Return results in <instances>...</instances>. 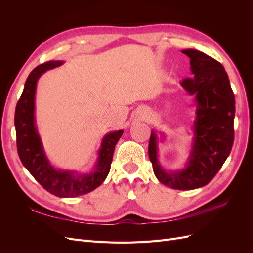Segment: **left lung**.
I'll return each mask as SVG.
<instances>
[{"label": "left lung", "mask_w": 253, "mask_h": 253, "mask_svg": "<svg viewBox=\"0 0 253 253\" xmlns=\"http://www.w3.org/2000/svg\"><path fill=\"white\" fill-rule=\"evenodd\" d=\"M193 76L181 86L195 97L193 140L183 169L166 171L158 162L157 135L152 131L149 157L157 179L176 190H193L209 183L226 162L234 139L235 99L224 66L196 49H183Z\"/></svg>", "instance_id": "obj_1"}]
</instances>
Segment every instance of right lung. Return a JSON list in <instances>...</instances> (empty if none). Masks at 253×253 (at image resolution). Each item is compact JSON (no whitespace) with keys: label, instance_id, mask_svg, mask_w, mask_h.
I'll return each instance as SVG.
<instances>
[{"label":"right lung","instance_id":"1","mask_svg":"<svg viewBox=\"0 0 253 253\" xmlns=\"http://www.w3.org/2000/svg\"><path fill=\"white\" fill-rule=\"evenodd\" d=\"M62 64L63 61H48L37 66L29 74L24 90L17 103L14 126L18 154L23 166L49 193L68 198L86 194L104 181L111 169L115 145L124 134V129L108 133L103 137L96 165L89 173L77 174L76 171L60 170L50 164L36 126V88L38 80L45 72Z\"/></svg>","mask_w":253,"mask_h":253}]
</instances>
